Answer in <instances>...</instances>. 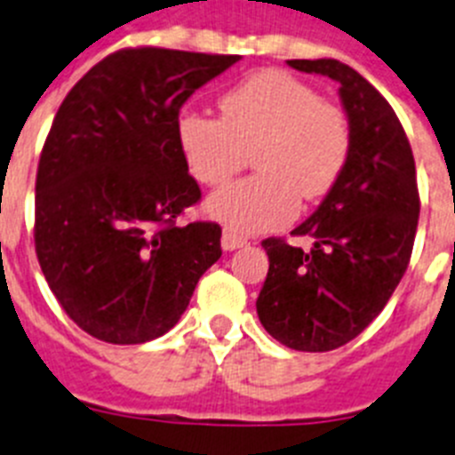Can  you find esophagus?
Segmentation results:
<instances>
[{"instance_id": "esophagus-1", "label": "esophagus", "mask_w": 455, "mask_h": 455, "mask_svg": "<svg viewBox=\"0 0 455 455\" xmlns=\"http://www.w3.org/2000/svg\"><path fill=\"white\" fill-rule=\"evenodd\" d=\"M220 246H223V251H236V248H243L248 246V239H243V236L235 235L232 230H223V239H220Z\"/></svg>"}]
</instances>
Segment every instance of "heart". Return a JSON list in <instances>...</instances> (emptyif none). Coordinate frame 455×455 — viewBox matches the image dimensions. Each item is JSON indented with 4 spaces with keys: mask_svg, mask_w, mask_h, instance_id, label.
Listing matches in <instances>:
<instances>
[{
    "mask_svg": "<svg viewBox=\"0 0 455 455\" xmlns=\"http://www.w3.org/2000/svg\"><path fill=\"white\" fill-rule=\"evenodd\" d=\"M223 118L187 108L178 146L196 180L219 187L255 150L259 172L212 193L207 214L239 235L277 230L299 214L300 196L331 191L351 155V130L339 107L283 70H259L220 98Z\"/></svg>",
    "mask_w": 455,
    "mask_h": 455,
    "instance_id": "heart-1",
    "label": "heart"
}]
</instances>
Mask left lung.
I'll list each match as a JSON object with an SVG mask.
<instances>
[{
    "label": "left lung",
    "mask_w": 455,
    "mask_h": 455,
    "mask_svg": "<svg viewBox=\"0 0 455 455\" xmlns=\"http://www.w3.org/2000/svg\"><path fill=\"white\" fill-rule=\"evenodd\" d=\"M287 63L339 84L351 155L315 214L291 232L312 236V251L262 241L268 273L257 316L284 347L323 353L360 335L401 283L419 220L417 171L394 108L360 72L337 59Z\"/></svg>",
    "instance_id": "1"
}]
</instances>
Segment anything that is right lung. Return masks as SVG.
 Masks as SVG:
<instances>
[{
	"label": "right lung",
	"instance_id": "add662e5",
	"mask_svg": "<svg viewBox=\"0 0 455 455\" xmlns=\"http://www.w3.org/2000/svg\"><path fill=\"white\" fill-rule=\"evenodd\" d=\"M236 61L120 50L59 107L36 178V255L56 300L88 335L108 344L166 335L219 262V225H175L200 200L175 124L193 92Z\"/></svg>",
	"mask_w": 455,
	"mask_h": 455
}]
</instances>
